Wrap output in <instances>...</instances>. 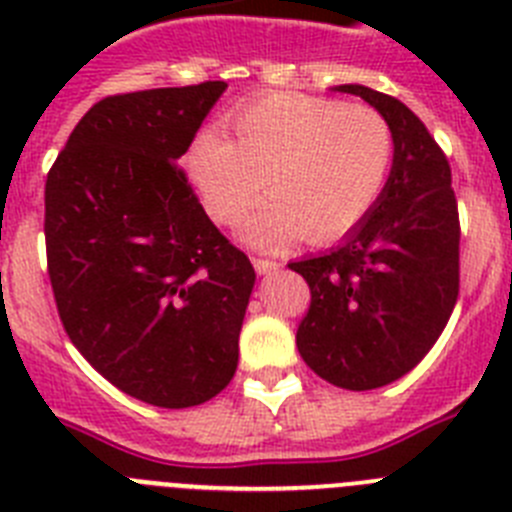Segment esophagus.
<instances>
[{"instance_id":"esophagus-1","label":"esophagus","mask_w":512,"mask_h":512,"mask_svg":"<svg viewBox=\"0 0 512 512\" xmlns=\"http://www.w3.org/2000/svg\"><path fill=\"white\" fill-rule=\"evenodd\" d=\"M253 269H256V274L259 277H264V274H274V271L279 269L277 261H269V259H253Z\"/></svg>"}]
</instances>
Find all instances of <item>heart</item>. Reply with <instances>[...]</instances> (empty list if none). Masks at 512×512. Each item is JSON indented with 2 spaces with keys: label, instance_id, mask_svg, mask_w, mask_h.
<instances>
[{
  "label": "heart",
  "instance_id": "b5f03b06",
  "mask_svg": "<svg viewBox=\"0 0 512 512\" xmlns=\"http://www.w3.org/2000/svg\"><path fill=\"white\" fill-rule=\"evenodd\" d=\"M235 140L202 130L187 153V176L207 215L235 223L266 182L271 200L238 233L259 248L305 235L336 241L369 215L390 179L395 135L372 107L307 94H271L233 120Z\"/></svg>",
  "mask_w": 512,
  "mask_h": 512
}]
</instances>
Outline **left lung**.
Returning a JSON list of instances; mask_svg holds the SVG:
<instances>
[{
	"instance_id": "obj_1",
	"label": "left lung",
	"mask_w": 512,
	"mask_h": 512,
	"mask_svg": "<svg viewBox=\"0 0 512 512\" xmlns=\"http://www.w3.org/2000/svg\"><path fill=\"white\" fill-rule=\"evenodd\" d=\"M333 92L356 94L390 122L395 161L369 215L336 248L289 264L312 295L297 348L325 382L364 392L405 377L449 323L459 212L449 161L410 107L364 84Z\"/></svg>"
}]
</instances>
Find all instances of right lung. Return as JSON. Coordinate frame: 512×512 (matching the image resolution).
<instances>
[{
	"instance_id": "obj_1",
	"label": "right lung",
	"mask_w": 512,
	"mask_h": 512,
	"mask_svg": "<svg viewBox=\"0 0 512 512\" xmlns=\"http://www.w3.org/2000/svg\"><path fill=\"white\" fill-rule=\"evenodd\" d=\"M225 81L97 102L45 182L58 315L117 390L192 408L233 379L256 271L212 225L176 161Z\"/></svg>"
}]
</instances>
